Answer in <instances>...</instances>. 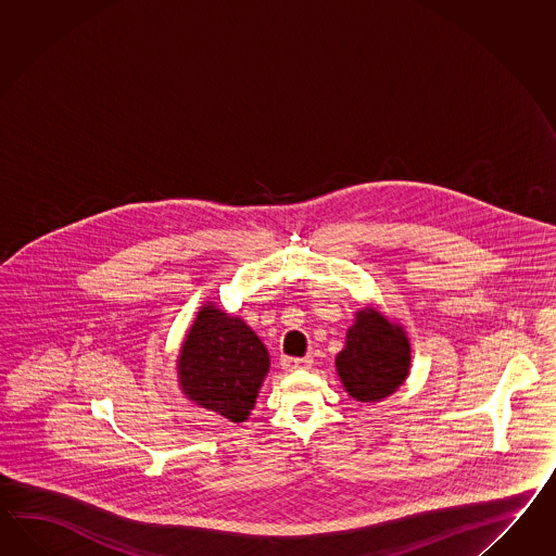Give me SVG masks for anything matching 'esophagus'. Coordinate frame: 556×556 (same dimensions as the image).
<instances>
[{
    "label": "esophagus",
    "mask_w": 556,
    "mask_h": 556,
    "mask_svg": "<svg viewBox=\"0 0 556 556\" xmlns=\"http://www.w3.org/2000/svg\"><path fill=\"white\" fill-rule=\"evenodd\" d=\"M281 366L287 371H298V369H309L313 366L312 357H283Z\"/></svg>",
    "instance_id": "obj_1"
}]
</instances>
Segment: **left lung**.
I'll return each instance as SVG.
<instances>
[{
	"label": "left lung",
	"instance_id": "obj_1",
	"mask_svg": "<svg viewBox=\"0 0 556 556\" xmlns=\"http://www.w3.org/2000/svg\"><path fill=\"white\" fill-rule=\"evenodd\" d=\"M338 374L348 393L359 402H378L400 388L409 369V343L376 309L357 313L339 353Z\"/></svg>",
	"mask_w": 556,
	"mask_h": 556
}]
</instances>
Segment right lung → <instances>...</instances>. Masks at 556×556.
Here are the masks:
<instances>
[{"mask_svg": "<svg viewBox=\"0 0 556 556\" xmlns=\"http://www.w3.org/2000/svg\"><path fill=\"white\" fill-rule=\"evenodd\" d=\"M269 369V353L244 326L206 305L178 357V374L189 400L230 421H244Z\"/></svg>", "mask_w": 556, "mask_h": 556, "instance_id": "right-lung-1", "label": "right lung"}]
</instances>
